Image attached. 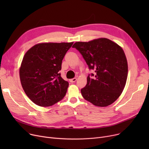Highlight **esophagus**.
<instances>
[{"label":"esophagus","instance_id":"obj_1","mask_svg":"<svg viewBox=\"0 0 149 149\" xmlns=\"http://www.w3.org/2000/svg\"><path fill=\"white\" fill-rule=\"evenodd\" d=\"M69 81H70V82H71V83H74V82H75L77 81V78H74V79H70Z\"/></svg>","mask_w":149,"mask_h":149}]
</instances>
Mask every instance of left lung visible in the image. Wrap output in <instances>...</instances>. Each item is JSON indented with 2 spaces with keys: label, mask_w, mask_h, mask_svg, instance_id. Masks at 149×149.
I'll return each mask as SVG.
<instances>
[{
  "label": "left lung",
  "mask_w": 149,
  "mask_h": 149,
  "mask_svg": "<svg viewBox=\"0 0 149 149\" xmlns=\"http://www.w3.org/2000/svg\"><path fill=\"white\" fill-rule=\"evenodd\" d=\"M72 48L81 54L93 77L87 78L81 89L83 97L98 107L111 105L118 98L126 85L128 65L126 55L118 44L106 38L88 42H75Z\"/></svg>",
  "instance_id": "8db88e82"
}]
</instances>
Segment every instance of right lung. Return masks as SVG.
Listing matches in <instances>:
<instances>
[{"mask_svg": "<svg viewBox=\"0 0 149 149\" xmlns=\"http://www.w3.org/2000/svg\"><path fill=\"white\" fill-rule=\"evenodd\" d=\"M74 42L41 43L25 53L19 69L23 91L36 104L54 105L66 95L69 83L59 70L66 53Z\"/></svg>", "mask_w": 149, "mask_h": 149, "instance_id": "right-lung-1", "label": "right lung"}]
</instances>
